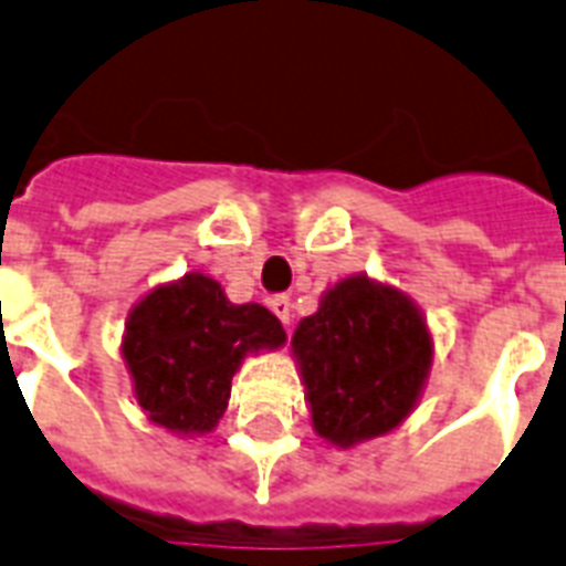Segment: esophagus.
Instances as JSON below:
<instances>
[{
	"mask_svg": "<svg viewBox=\"0 0 566 566\" xmlns=\"http://www.w3.org/2000/svg\"><path fill=\"white\" fill-rule=\"evenodd\" d=\"M271 310H274V315H277L280 322L289 324V318H292V301H289V295L271 297Z\"/></svg>",
	"mask_w": 566,
	"mask_h": 566,
	"instance_id": "esophagus-1",
	"label": "esophagus"
}]
</instances>
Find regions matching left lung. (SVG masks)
<instances>
[{"label": "left lung", "mask_w": 566, "mask_h": 566, "mask_svg": "<svg viewBox=\"0 0 566 566\" xmlns=\"http://www.w3.org/2000/svg\"><path fill=\"white\" fill-rule=\"evenodd\" d=\"M313 431L336 449L396 431L413 413L433 363L422 310L369 274L336 280L292 333Z\"/></svg>", "instance_id": "1"}]
</instances>
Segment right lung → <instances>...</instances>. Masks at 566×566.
<instances>
[{
    "label": "right lung",
    "instance_id": "obj_1",
    "mask_svg": "<svg viewBox=\"0 0 566 566\" xmlns=\"http://www.w3.org/2000/svg\"><path fill=\"white\" fill-rule=\"evenodd\" d=\"M286 331L262 304H233L203 271L153 286L126 315L124 354L138 407L177 437L212 433L248 354L277 352Z\"/></svg>",
    "mask_w": 566,
    "mask_h": 566
}]
</instances>
